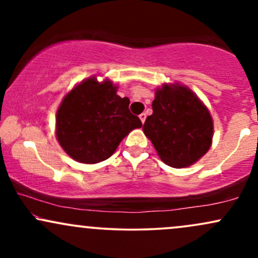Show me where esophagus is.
Masks as SVG:
<instances>
[{
    "instance_id": "1",
    "label": "esophagus",
    "mask_w": 258,
    "mask_h": 258,
    "mask_svg": "<svg viewBox=\"0 0 258 258\" xmlns=\"http://www.w3.org/2000/svg\"><path fill=\"white\" fill-rule=\"evenodd\" d=\"M139 119H141L142 123L146 122V119H147V114H146V112H142V114L139 115Z\"/></svg>"
}]
</instances>
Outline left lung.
<instances>
[{"label":"left lung","instance_id":"1","mask_svg":"<svg viewBox=\"0 0 258 258\" xmlns=\"http://www.w3.org/2000/svg\"><path fill=\"white\" fill-rule=\"evenodd\" d=\"M143 131L165 164L185 167L209 150L214 123L206 106L189 88L165 85L156 91L153 114Z\"/></svg>","mask_w":258,"mask_h":258}]
</instances>
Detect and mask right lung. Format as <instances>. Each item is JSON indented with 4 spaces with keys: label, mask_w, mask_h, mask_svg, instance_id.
Here are the masks:
<instances>
[{
    "label": "right lung",
    "mask_w": 258,
    "mask_h": 258,
    "mask_svg": "<svg viewBox=\"0 0 258 258\" xmlns=\"http://www.w3.org/2000/svg\"><path fill=\"white\" fill-rule=\"evenodd\" d=\"M130 99L116 94L110 81L91 78L65 96L57 111V138L61 148L84 164L110 158L120 142L142 121L128 109Z\"/></svg>",
    "instance_id": "right-lung-1"
}]
</instances>
